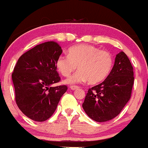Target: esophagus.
Returning <instances> with one entry per match:
<instances>
[{"label": "esophagus", "instance_id": "1", "mask_svg": "<svg viewBox=\"0 0 148 148\" xmlns=\"http://www.w3.org/2000/svg\"><path fill=\"white\" fill-rule=\"evenodd\" d=\"M70 88H71L72 90H75L78 89L79 87L77 86V85H71V86H70Z\"/></svg>", "mask_w": 148, "mask_h": 148}]
</instances>
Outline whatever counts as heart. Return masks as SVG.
<instances>
[{
  "instance_id": "heart-1",
  "label": "heart",
  "mask_w": 148,
  "mask_h": 148,
  "mask_svg": "<svg viewBox=\"0 0 148 148\" xmlns=\"http://www.w3.org/2000/svg\"><path fill=\"white\" fill-rule=\"evenodd\" d=\"M114 60L111 53L90 45H81L69 49V55H60L56 60L58 71L69 77L74 70L79 71L66 80L69 84L88 80L97 84L107 79L112 69Z\"/></svg>"
}]
</instances>
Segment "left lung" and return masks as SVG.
I'll list each match as a JSON object with an SVG mask.
<instances>
[{
  "mask_svg": "<svg viewBox=\"0 0 148 148\" xmlns=\"http://www.w3.org/2000/svg\"><path fill=\"white\" fill-rule=\"evenodd\" d=\"M134 77L127 55L121 52L105 80L88 90L82 107L89 118L106 122L120 114L132 96Z\"/></svg>",
  "mask_w": 148,
  "mask_h": 148,
  "instance_id": "1",
  "label": "left lung"
}]
</instances>
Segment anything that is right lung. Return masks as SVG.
<instances>
[{"instance_id":"1","label":"right lung","mask_w":148,"mask_h":148,"mask_svg":"<svg viewBox=\"0 0 148 148\" xmlns=\"http://www.w3.org/2000/svg\"><path fill=\"white\" fill-rule=\"evenodd\" d=\"M61 53L58 43H42L22 55L14 69L15 101L22 112L33 121L49 119L67 90L66 85L51 87L60 80L56 60Z\"/></svg>"}]
</instances>
